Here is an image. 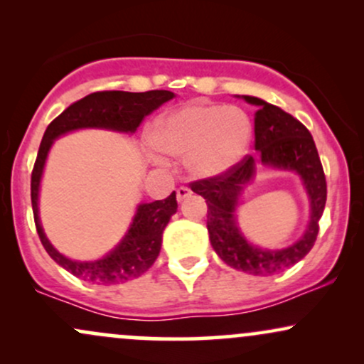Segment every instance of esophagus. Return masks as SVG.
<instances>
[{
    "label": "esophagus",
    "mask_w": 364,
    "mask_h": 364,
    "mask_svg": "<svg viewBox=\"0 0 364 364\" xmlns=\"http://www.w3.org/2000/svg\"><path fill=\"white\" fill-rule=\"evenodd\" d=\"M191 195V190L188 186H179L176 190V196H178V202H183V200L188 198Z\"/></svg>",
    "instance_id": "1"
}]
</instances>
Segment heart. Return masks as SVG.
Instances as JSON below:
<instances>
[{"instance_id": "1", "label": "heart", "mask_w": 364, "mask_h": 364, "mask_svg": "<svg viewBox=\"0 0 364 364\" xmlns=\"http://www.w3.org/2000/svg\"><path fill=\"white\" fill-rule=\"evenodd\" d=\"M252 119L240 107L186 104L161 116L152 129L159 152L186 157L196 178H217L243 161L252 144Z\"/></svg>"}]
</instances>
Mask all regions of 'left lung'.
Instances as JSON below:
<instances>
[{
	"label": "left lung",
	"mask_w": 364,
	"mask_h": 364,
	"mask_svg": "<svg viewBox=\"0 0 364 364\" xmlns=\"http://www.w3.org/2000/svg\"><path fill=\"white\" fill-rule=\"evenodd\" d=\"M240 97V95H237ZM257 106L255 112V150L258 157L246 156L235 169L217 178L191 183V190L207 202V229L212 248L232 269L252 275L281 274L303 260L318 235V220L327 202V183L311 133L289 112L252 95H241ZM292 170L302 179L311 202V223L298 242L281 250L260 249L240 232L235 210L244 188L256 173V164Z\"/></svg>",
	"instance_id": "left-lung-1"
}]
</instances>
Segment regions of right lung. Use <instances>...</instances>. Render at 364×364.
Returning a JSON list of instances; mask_svg holds the SVG:
<instances>
[{"instance_id":"obj_1","label":"right lung","mask_w":364,"mask_h":364,"mask_svg":"<svg viewBox=\"0 0 364 364\" xmlns=\"http://www.w3.org/2000/svg\"><path fill=\"white\" fill-rule=\"evenodd\" d=\"M174 97L169 90H149V92H123L106 90L94 92L80 101L73 102L65 111L49 123L41 141L34 171L31 179L32 210L37 235L41 243L58 265L68 270L75 277L92 284H123L132 279L140 277L147 272L156 262L161 252L162 232L168 225L171 215L176 214L178 202L176 193H171L168 198L156 200L150 203H140L136 207L135 217L129 224L127 235L118 246L111 250L106 257L92 262L72 260L58 252L46 236L43 224L39 219V188L43 179L46 159L51 150L54 140L61 135L83 128H101L119 133H135L141 119L149 116L154 109Z\"/></svg>"}]
</instances>
